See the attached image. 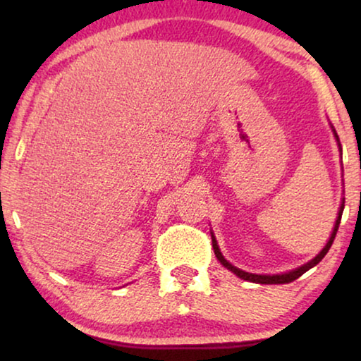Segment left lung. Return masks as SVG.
Segmentation results:
<instances>
[{
  "label": "left lung",
  "instance_id": "obj_1",
  "mask_svg": "<svg viewBox=\"0 0 361 361\" xmlns=\"http://www.w3.org/2000/svg\"><path fill=\"white\" fill-rule=\"evenodd\" d=\"M334 133H335V130H334ZM335 137H337V141H338L337 133H335ZM338 146H340V145H338ZM343 204H345V202H342V207H340V210H338V216H337V221H335L334 231H332V235H330V240L327 241V245H325V248H324L322 251H320V253H319L317 256H315V258H314L312 261H309L307 264L300 266V268L294 269V271H289V273H284V274H274V276H264V274H251V273H245V271H241V269H238V268H235L233 264H230L228 261H226V259L224 258V255L220 253L219 245H216V240H215V236H214V235H212V246H214V251H215L216 258H219L220 263L224 264L226 269H230L231 273H235V274L238 276V278H241V279H245V281H251V283H258V284H288V283H293V281H295L298 278H300V276H302V274L305 273V271H309L310 268H314L315 264H319L320 261L324 259V256L329 253L330 246H332L334 240H335V235H337V230H338L340 220H342Z\"/></svg>",
  "mask_w": 361,
  "mask_h": 361
}]
</instances>
